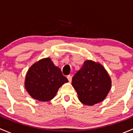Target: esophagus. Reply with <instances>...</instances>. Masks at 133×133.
<instances>
[{"label": "esophagus", "instance_id": "esophagus-1", "mask_svg": "<svg viewBox=\"0 0 133 133\" xmlns=\"http://www.w3.org/2000/svg\"><path fill=\"white\" fill-rule=\"evenodd\" d=\"M67 78H68V80H69V82H71V80H72V76H70V75H69V76H67Z\"/></svg>", "mask_w": 133, "mask_h": 133}]
</instances>
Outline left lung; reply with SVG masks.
<instances>
[{
  "label": "left lung",
  "instance_id": "1",
  "mask_svg": "<svg viewBox=\"0 0 133 133\" xmlns=\"http://www.w3.org/2000/svg\"><path fill=\"white\" fill-rule=\"evenodd\" d=\"M111 77L99 62L88 60L72 79V85L79 100L86 105L103 101L111 88Z\"/></svg>",
  "mask_w": 133,
  "mask_h": 133
}]
</instances>
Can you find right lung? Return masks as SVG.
I'll return each instance as SVG.
<instances>
[{"mask_svg": "<svg viewBox=\"0 0 133 133\" xmlns=\"http://www.w3.org/2000/svg\"><path fill=\"white\" fill-rule=\"evenodd\" d=\"M68 82L61 70L50 58L38 60L29 68L25 78L24 86L33 98L48 102L55 96L58 89Z\"/></svg>", "mask_w": 133, "mask_h": 133, "instance_id": "add662e5", "label": "right lung"}]
</instances>
